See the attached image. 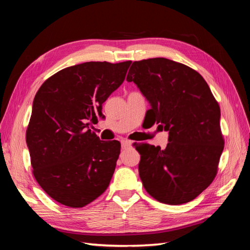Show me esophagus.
Returning a JSON list of instances; mask_svg holds the SVG:
<instances>
[{"instance_id":"34e87169","label":"esophagus","mask_w":250,"mask_h":250,"mask_svg":"<svg viewBox=\"0 0 250 250\" xmlns=\"http://www.w3.org/2000/svg\"><path fill=\"white\" fill-rule=\"evenodd\" d=\"M131 144H132V142H131V141H128V140L121 141V145H122V148H123V149H126V148H128V147H130Z\"/></svg>"}]
</instances>
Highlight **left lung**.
<instances>
[{"label":"left lung","mask_w":250,"mask_h":250,"mask_svg":"<svg viewBox=\"0 0 250 250\" xmlns=\"http://www.w3.org/2000/svg\"><path fill=\"white\" fill-rule=\"evenodd\" d=\"M126 80L149 102L153 123L169 132L164 150L135 147L144 188L173 206L195 199L214 180L224 148L220 107L208 83L191 67L161 57L134 62Z\"/></svg>","instance_id":"8db88e82"}]
</instances>
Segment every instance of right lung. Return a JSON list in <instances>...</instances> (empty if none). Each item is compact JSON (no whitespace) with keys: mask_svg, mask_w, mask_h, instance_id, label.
I'll use <instances>...</instances> for the list:
<instances>
[{"mask_svg":"<svg viewBox=\"0 0 250 250\" xmlns=\"http://www.w3.org/2000/svg\"><path fill=\"white\" fill-rule=\"evenodd\" d=\"M131 62H90L57 72L36 93L26 133L33 174L51 198L83 208L106 190L121 144L89 129Z\"/></svg>","mask_w":250,"mask_h":250,"instance_id":"add662e5","label":"right lung"}]
</instances>
